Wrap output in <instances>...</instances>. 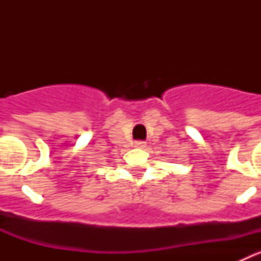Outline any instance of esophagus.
Segmentation results:
<instances>
[{"label": "esophagus", "instance_id": "esophagus-1", "mask_svg": "<svg viewBox=\"0 0 261 261\" xmlns=\"http://www.w3.org/2000/svg\"><path fill=\"white\" fill-rule=\"evenodd\" d=\"M145 146H146V144H145L144 141H136L135 142V147H138V149H144Z\"/></svg>", "mask_w": 261, "mask_h": 261}]
</instances>
